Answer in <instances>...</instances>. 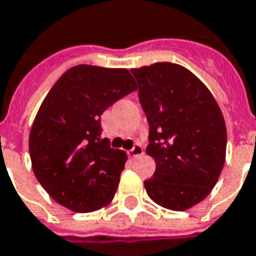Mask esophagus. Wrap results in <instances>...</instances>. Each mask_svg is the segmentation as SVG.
<instances>
[{
	"label": "esophagus",
	"mask_w": 256,
	"mask_h": 256,
	"mask_svg": "<svg viewBox=\"0 0 256 256\" xmlns=\"http://www.w3.org/2000/svg\"><path fill=\"white\" fill-rule=\"evenodd\" d=\"M130 153V156L134 158H140L142 154H144V148H142V145H139V144H136V145L134 146L132 148L131 150L128 152Z\"/></svg>",
	"instance_id": "obj_1"
}]
</instances>
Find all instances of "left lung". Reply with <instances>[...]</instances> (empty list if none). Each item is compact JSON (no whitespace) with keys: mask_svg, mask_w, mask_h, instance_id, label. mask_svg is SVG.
Returning <instances> with one entry per match:
<instances>
[{"mask_svg":"<svg viewBox=\"0 0 256 256\" xmlns=\"http://www.w3.org/2000/svg\"><path fill=\"white\" fill-rule=\"evenodd\" d=\"M131 71L149 122L146 153L156 163L146 192L166 209L186 210L210 194L223 170L227 131L222 110L182 65L156 62Z\"/></svg>","mask_w":256,"mask_h":256,"instance_id":"obj_1","label":"left lung"}]
</instances>
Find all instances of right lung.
I'll return each mask as SVG.
<instances>
[{
	"mask_svg": "<svg viewBox=\"0 0 256 256\" xmlns=\"http://www.w3.org/2000/svg\"><path fill=\"white\" fill-rule=\"evenodd\" d=\"M136 89L128 70L82 64L47 93L32 125L29 153L37 181L57 204L88 213L112 200L126 153L102 139L100 117Z\"/></svg>",
	"mask_w": 256,
	"mask_h": 256,
	"instance_id": "1",
	"label": "right lung"
}]
</instances>
